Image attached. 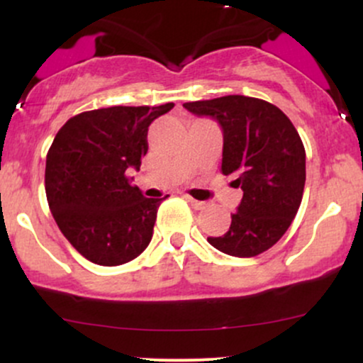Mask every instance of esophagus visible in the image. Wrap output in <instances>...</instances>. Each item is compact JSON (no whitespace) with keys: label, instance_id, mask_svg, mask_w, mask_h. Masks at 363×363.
I'll list each match as a JSON object with an SVG mask.
<instances>
[{"label":"esophagus","instance_id":"esophagus-1","mask_svg":"<svg viewBox=\"0 0 363 363\" xmlns=\"http://www.w3.org/2000/svg\"><path fill=\"white\" fill-rule=\"evenodd\" d=\"M186 199H187V203H189L191 206L196 208V210H205V208H206V203H203V201H198V199L191 198V196H186Z\"/></svg>","mask_w":363,"mask_h":363}]
</instances>
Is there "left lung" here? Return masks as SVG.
I'll return each mask as SVG.
<instances>
[{"label":"left lung","instance_id":"left-lung-1","mask_svg":"<svg viewBox=\"0 0 363 363\" xmlns=\"http://www.w3.org/2000/svg\"><path fill=\"white\" fill-rule=\"evenodd\" d=\"M223 133L222 172L244 191L223 235L208 242L228 256L252 257L273 247L297 215L306 186V150L291 121L273 104L245 95L186 102Z\"/></svg>","mask_w":363,"mask_h":363}]
</instances>
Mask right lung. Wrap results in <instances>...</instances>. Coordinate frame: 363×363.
<instances>
[{
	"label": "right lung",
	"instance_id": "add662e5",
	"mask_svg": "<svg viewBox=\"0 0 363 363\" xmlns=\"http://www.w3.org/2000/svg\"><path fill=\"white\" fill-rule=\"evenodd\" d=\"M172 107L169 102L82 112L66 121L49 148L45 194L51 213L69 244L95 264H124L152 240L164 198H145L126 170H140L148 126Z\"/></svg>",
	"mask_w": 363,
	"mask_h": 363
}]
</instances>
